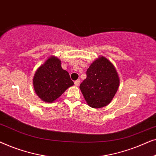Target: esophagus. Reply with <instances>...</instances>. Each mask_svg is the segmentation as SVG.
Segmentation results:
<instances>
[{
    "mask_svg": "<svg viewBox=\"0 0 156 156\" xmlns=\"http://www.w3.org/2000/svg\"><path fill=\"white\" fill-rule=\"evenodd\" d=\"M80 83V80H77L74 82V84H75V86H79Z\"/></svg>",
    "mask_w": 156,
    "mask_h": 156,
    "instance_id": "34e87169",
    "label": "esophagus"
}]
</instances>
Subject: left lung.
<instances>
[{
    "label": "left lung",
    "mask_w": 156,
    "mask_h": 156,
    "mask_svg": "<svg viewBox=\"0 0 156 156\" xmlns=\"http://www.w3.org/2000/svg\"><path fill=\"white\" fill-rule=\"evenodd\" d=\"M119 86L114 66L104 57H100L87 70V78L80 88L89 106L99 108L110 103Z\"/></svg>",
    "instance_id": "1"
}]
</instances>
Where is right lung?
I'll list each match as a JSON object with an SVG mask.
<instances>
[{"mask_svg":"<svg viewBox=\"0 0 156 156\" xmlns=\"http://www.w3.org/2000/svg\"><path fill=\"white\" fill-rule=\"evenodd\" d=\"M74 84L69 74L61 67V61L51 57L40 66L33 77L35 93L42 101L53 102Z\"/></svg>","mask_w":156,"mask_h":156,"instance_id":"right-lung-1","label":"right lung"}]
</instances>
